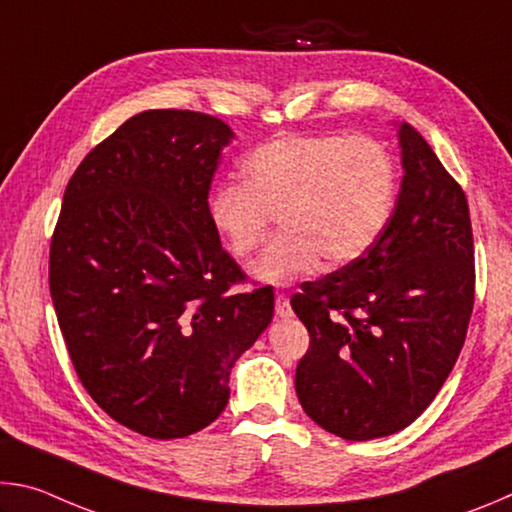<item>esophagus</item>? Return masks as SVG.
I'll return each instance as SVG.
<instances>
[{"instance_id": "1", "label": "esophagus", "mask_w": 512, "mask_h": 512, "mask_svg": "<svg viewBox=\"0 0 512 512\" xmlns=\"http://www.w3.org/2000/svg\"><path fill=\"white\" fill-rule=\"evenodd\" d=\"M275 311L277 316H291V305L287 293H275Z\"/></svg>"}]
</instances>
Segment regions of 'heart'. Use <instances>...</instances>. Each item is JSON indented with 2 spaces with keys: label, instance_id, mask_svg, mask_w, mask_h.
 Returning <instances> with one entry per match:
<instances>
[{
  "label": "heart",
  "instance_id": "obj_1",
  "mask_svg": "<svg viewBox=\"0 0 512 512\" xmlns=\"http://www.w3.org/2000/svg\"><path fill=\"white\" fill-rule=\"evenodd\" d=\"M241 169L244 183L212 192L210 219L230 255L246 259L277 216L282 232L250 266L257 280L275 287L311 275L320 257L329 266L361 257L393 210L395 164L372 137H277Z\"/></svg>",
  "mask_w": 512,
  "mask_h": 512
}]
</instances>
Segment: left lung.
<instances>
[{"label": "left lung", "instance_id": "8db88e82", "mask_svg": "<svg viewBox=\"0 0 512 512\" xmlns=\"http://www.w3.org/2000/svg\"><path fill=\"white\" fill-rule=\"evenodd\" d=\"M400 146L402 189L375 244L291 296L309 332L298 400L345 440L391 436L427 409L461 354L474 307L465 192L406 121Z\"/></svg>", "mask_w": 512, "mask_h": 512}]
</instances>
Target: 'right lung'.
<instances>
[{"mask_svg":"<svg viewBox=\"0 0 512 512\" xmlns=\"http://www.w3.org/2000/svg\"><path fill=\"white\" fill-rule=\"evenodd\" d=\"M225 121L146 110L85 155L49 248V291L90 397L142 436L205 429L230 370L273 318V289L246 273L210 219Z\"/></svg>","mask_w":512,"mask_h":512,"instance_id":"right-lung-1","label":"right lung"}]
</instances>
